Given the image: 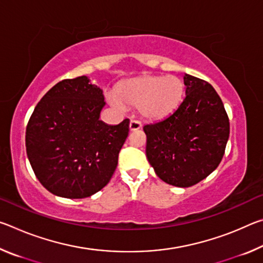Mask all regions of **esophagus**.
I'll list each match as a JSON object with an SVG mask.
<instances>
[{"label":"esophagus","instance_id":"esophagus-1","mask_svg":"<svg viewBox=\"0 0 263 263\" xmlns=\"http://www.w3.org/2000/svg\"><path fill=\"white\" fill-rule=\"evenodd\" d=\"M139 128H141V123L139 121H137V119H131L130 130L135 131V130H139Z\"/></svg>","mask_w":263,"mask_h":263}]
</instances>
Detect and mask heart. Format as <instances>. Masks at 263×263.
<instances>
[{
  "instance_id": "b5f03b06",
  "label": "heart",
  "mask_w": 263,
  "mask_h": 263,
  "mask_svg": "<svg viewBox=\"0 0 263 263\" xmlns=\"http://www.w3.org/2000/svg\"><path fill=\"white\" fill-rule=\"evenodd\" d=\"M184 92L185 84L179 77L146 75L119 84L117 96H110V102L122 110L125 108L124 103L139 106L142 117L155 121L179 108Z\"/></svg>"
}]
</instances>
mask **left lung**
<instances>
[{
  "mask_svg": "<svg viewBox=\"0 0 263 263\" xmlns=\"http://www.w3.org/2000/svg\"><path fill=\"white\" fill-rule=\"evenodd\" d=\"M185 97L174 112L147 124L146 155L157 175L168 184L186 188L218 167L230 136L224 104L210 83L184 75Z\"/></svg>",
  "mask_w": 263,
  "mask_h": 263,
  "instance_id": "1",
  "label": "left lung"
}]
</instances>
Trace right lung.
<instances>
[{
  "instance_id": "obj_1",
  "label": "right lung",
  "mask_w": 263,
  "mask_h": 263,
  "mask_svg": "<svg viewBox=\"0 0 263 263\" xmlns=\"http://www.w3.org/2000/svg\"><path fill=\"white\" fill-rule=\"evenodd\" d=\"M104 104L101 89L79 77L58 82L35 105L26 126V154L50 193L86 198L109 183L130 121H100Z\"/></svg>"
}]
</instances>
